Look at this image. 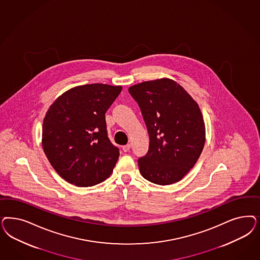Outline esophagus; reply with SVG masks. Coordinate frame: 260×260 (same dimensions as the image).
<instances>
[{"label":"esophagus","mask_w":260,"mask_h":260,"mask_svg":"<svg viewBox=\"0 0 260 260\" xmlns=\"http://www.w3.org/2000/svg\"><path fill=\"white\" fill-rule=\"evenodd\" d=\"M130 148H131L130 144H126V145L122 146V150L124 151V152H128V151L130 150Z\"/></svg>","instance_id":"34e87169"}]
</instances>
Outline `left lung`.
I'll return each instance as SVG.
<instances>
[{
	"label": "left lung",
	"mask_w": 260,
	"mask_h": 260,
	"mask_svg": "<svg viewBox=\"0 0 260 260\" xmlns=\"http://www.w3.org/2000/svg\"><path fill=\"white\" fill-rule=\"evenodd\" d=\"M149 134V149L140 158L144 179L167 185L179 182L199 159L206 141L200 108L184 88L168 78L129 88Z\"/></svg>",
	"instance_id": "1"
}]
</instances>
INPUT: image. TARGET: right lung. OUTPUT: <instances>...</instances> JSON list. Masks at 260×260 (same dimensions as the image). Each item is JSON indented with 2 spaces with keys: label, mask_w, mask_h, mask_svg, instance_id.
Wrapping results in <instances>:
<instances>
[{
  "label": "right lung",
  "mask_w": 260,
  "mask_h": 260,
  "mask_svg": "<svg viewBox=\"0 0 260 260\" xmlns=\"http://www.w3.org/2000/svg\"><path fill=\"white\" fill-rule=\"evenodd\" d=\"M121 89L101 83L77 86L50 105L43 121V149L69 183L92 186L113 172L119 150L108 138L105 113Z\"/></svg>",
  "instance_id": "1"
}]
</instances>
